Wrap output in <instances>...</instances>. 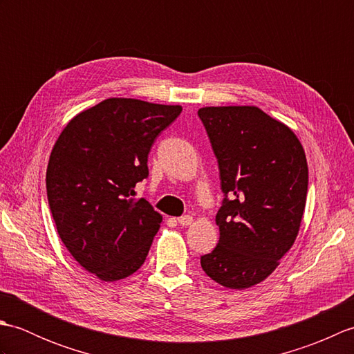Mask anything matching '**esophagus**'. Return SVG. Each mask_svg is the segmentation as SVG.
<instances>
[{
    "mask_svg": "<svg viewBox=\"0 0 354 354\" xmlns=\"http://www.w3.org/2000/svg\"><path fill=\"white\" fill-rule=\"evenodd\" d=\"M178 223L179 225H183V227H189V225H192L193 223V217L192 216H181V217H178Z\"/></svg>",
    "mask_w": 354,
    "mask_h": 354,
    "instance_id": "34e87169",
    "label": "esophagus"
}]
</instances>
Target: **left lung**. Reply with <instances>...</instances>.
<instances>
[{"label": "left lung", "instance_id": "left-lung-1", "mask_svg": "<svg viewBox=\"0 0 354 354\" xmlns=\"http://www.w3.org/2000/svg\"><path fill=\"white\" fill-rule=\"evenodd\" d=\"M198 114L228 196L216 214L219 243L201 266L223 288H252L280 265L301 227L309 184L304 149L289 126L257 106H205Z\"/></svg>", "mask_w": 354, "mask_h": 354}]
</instances>
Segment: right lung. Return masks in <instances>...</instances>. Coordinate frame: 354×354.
I'll list each match as a JSON object with an SVG mask.
<instances>
[{
    "label": "right lung",
    "mask_w": 354,
    "mask_h": 354,
    "mask_svg": "<svg viewBox=\"0 0 354 354\" xmlns=\"http://www.w3.org/2000/svg\"><path fill=\"white\" fill-rule=\"evenodd\" d=\"M181 111L111 97L74 115L51 149L45 183L57 234L102 281L132 275L147 257L162 216L133 189L149 175L156 135Z\"/></svg>",
    "instance_id": "obj_1"
}]
</instances>
